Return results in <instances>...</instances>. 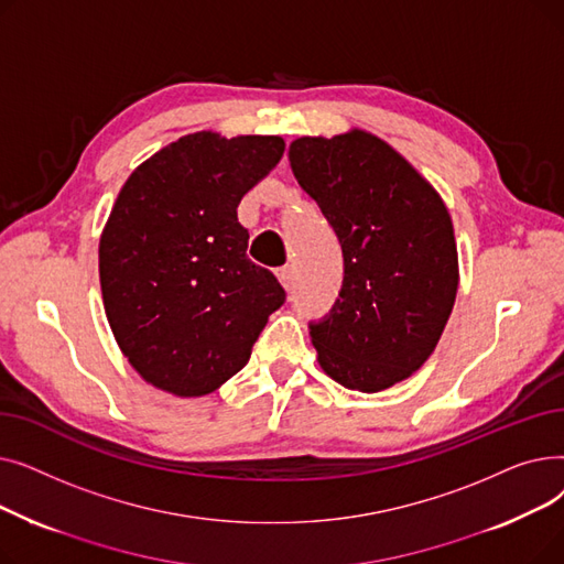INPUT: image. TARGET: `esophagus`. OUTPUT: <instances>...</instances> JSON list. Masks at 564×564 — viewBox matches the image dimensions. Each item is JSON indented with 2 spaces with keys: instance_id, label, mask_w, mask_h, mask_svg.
<instances>
[{
  "instance_id": "obj_1",
  "label": "esophagus",
  "mask_w": 564,
  "mask_h": 564,
  "mask_svg": "<svg viewBox=\"0 0 564 564\" xmlns=\"http://www.w3.org/2000/svg\"><path fill=\"white\" fill-rule=\"evenodd\" d=\"M276 276H279L281 285H283L285 290H292V281H294V272H292V264H285V267H281V270L276 272Z\"/></svg>"
}]
</instances>
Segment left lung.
I'll list each match as a JSON object with an SVG mask.
<instances>
[{"mask_svg": "<svg viewBox=\"0 0 564 564\" xmlns=\"http://www.w3.org/2000/svg\"><path fill=\"white\" fill-rule=\"evenodd\" d=\"M288 158L345 262L334 308L308 324L317 361L345 389H389L430 359L453 313L459 262L448 207L364 130L294 139Z\"/></svg>", "mask_w": 564, "mask_h": 564, "instance_id": "8db88e82", "label": "left lung"}]
</instances>
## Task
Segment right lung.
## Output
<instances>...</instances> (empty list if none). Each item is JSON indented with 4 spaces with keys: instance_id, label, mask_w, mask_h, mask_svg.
<instances>
[{
    "instance_id": "1",
    "label": "right lung",
    "mask_w": 564,
    "mask_h": 564,
    "mask_svg": "<svg viewBox=\"0 0 564 564\" xmlns=\"http://www.w3.org/2000/svg\"><path fill=\"white\" fill-rule=\"evenodd\" d=\"M281 137L194 132L128 177L100 237V288L130 366L177 398L240 372L267 317L285 302L247 256L237 205L283 158Z\"/></svg>"
}]
</instances>
